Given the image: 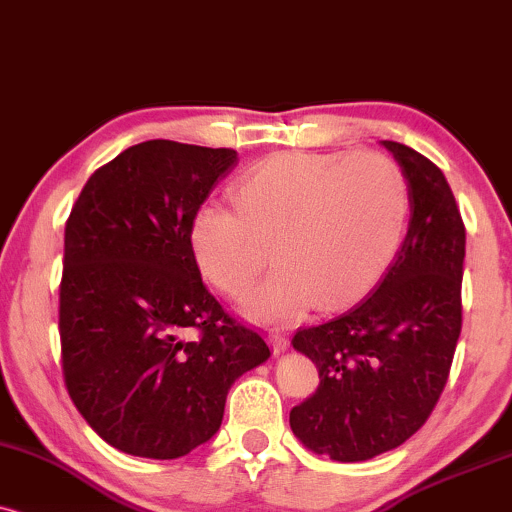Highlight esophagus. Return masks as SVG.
<instances>
[{"mask_svg":"<svg viewBox=\"0 0 512 512\" xmlns=\"http://www.w3.org/2000/svg\"><path fill=\"white\" fill-rule=\"evenodd\" d=\"M270 344H273V349L280 353V351H287V346H289V339H287V334L285 332H270Z\"/></svg>","mask_w":512,"mask_h":512,"instance_id":"obj_1","label":"esophagus"}]
</instances>
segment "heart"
Here are the masks:
<instances>
[{
    "label": "heart",
    "instance_id": "heart-1",
    "mask_svg": "<svg viewBox=\"0 0 512 512\" xmlns=\"http://www.w3.org/2000/svg\"><path fill=\"white\" fill-rule=\"evenodd\" d=\"M237 211L197 208L189 249L201 275L242 301L273 249L277 270L249 315L287 325L313 304L342 311L375 289L406 237L410 187L382 151H285L249 168L232 189Z\"/></svg>",
    "mask_w": 512,
    "mask_h": 512
}]
</instances>
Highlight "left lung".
I'll list each match as a JSON object with an SVG mask.
<instances>
[{
  "label": "left lung",
  "instance_id": "1",
  "mask_svg": "<svg viewBox=\"0 0 512 512\" xmlns=\"http://www.w3.org/2000/svg\"><path fill=\"white\" fill-rule=\"evenodd\" d=\"M382 144L410 187L399 256L368 299L292 339L315 363L320 384L292 408L289 425L306 449L339 463L396 449L425 425L463 325L465 225L449 182L415 149Z\"/></svg>",
  "mask_w": 512,
  "mask_h": 512
}]
</instances>
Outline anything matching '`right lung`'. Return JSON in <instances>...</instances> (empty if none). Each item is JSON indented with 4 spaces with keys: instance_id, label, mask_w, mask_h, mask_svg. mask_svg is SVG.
<instances>
[{
    "instance_id": "1",
    "label": "right lung",
    "mask_w": 512,
    "mask_h": 512,
    "mask_svg": "<svg viewBox=\"0 0 512 512\" xmlns=\"http://www.w3.org/2000/svg\"><path fill=\"white\" fill-rule=\"evenodd\" d=\"M235 149L149 140L94 170L66 220L63 380L87 425L140 458L187 456L270 349L208 292L189 223Z\"/></svg>"
}]
</instances>
